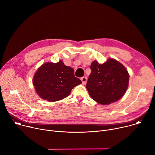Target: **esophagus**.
<instances>
[{"label":"esophagus","instance_id":"34e87169","mask_svg":"<svg viewBox=\"0 0 155 155\" xmlns=\"http://www.w3.org/2000/svg\"><path fill=\"white\" fill-rule=\"evenodd\" d=\"M82 82V84L85 85L86 84V82H87V78L86 77H82L81 78Z\"/></svg>","mask_w":155,"mask_h":155}]
</instances>
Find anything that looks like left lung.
<instances>
[{
  "label": "left lung",
  "mask_w": 155,
  "mask_h": 155,
  "mask_svg": "<svg viewBox=\"0 0 155 155\" xmlns=\"http://www.w3.org/2000/svg\"><path fill=\"white\" fill-rule=\"evenodd\" d=\"M90 68L92 71L86 88L93 100L109 105L123 97L128 87L129 74L122 63L109 58L103 64L95 60Z\"/></svg>",
  "instance_id": "1"
}]
</instances>
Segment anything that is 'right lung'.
<instances>
[{"instance_id": "right-lung-1", "label": "right lung", "mask_w": 155, "mask_h": 155, "mask_svg": "<svg viewBox=\"0 0 155 155\" xmlns=\"http://www.w3.org/2000/svg\"><path fill=\"white\" fill-rule=\"evenodd\" d=\"M82 81L74 76V69L62 60L56 63L43 64L35 73L33 84L38 96L48 102H56L68 97Z\"/></svg>"}]
</instances>
